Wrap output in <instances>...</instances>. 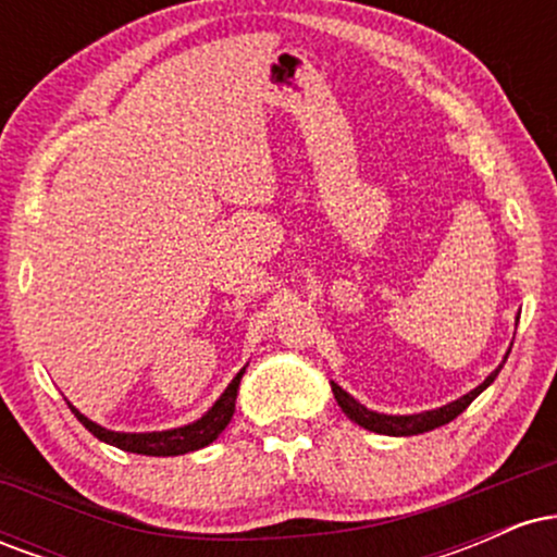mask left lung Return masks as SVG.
<instances>
[{"instance_id":"1","label":"left lung","mask_w":557,"mask_h":557,"mask_svg":"<svg viewBox=\"0 0 557 557\" xmlns=\"http://www.w3.org/2000/svg\"><path fill=\"white\" fill-rule=\"evenodd\" d=\"M516 322H519V317H516ZM510 354V350H508ZM508 354H505V359H508ZM503 359V363H505ZM500 367L492 372L487 380L482 382V385H476L471 393L461 395L458 400H450L445 403V406L440 408H432V411H421V413H380V411H372V408L361 406L359 400L354 398L350 393H345L341 385H335V382H330L332 385V395H335L337 406L343 408V413L348 417L350 421H356V424L363 426V430L369 432H376V434H389V437H411V434H421V432H430V430H437V426L447 424V421H453L458 417V413H463L466 408H469V403L476 398L479 393H484L492 382H495V376L500 374Z\"/></svg>"}]
</instances>
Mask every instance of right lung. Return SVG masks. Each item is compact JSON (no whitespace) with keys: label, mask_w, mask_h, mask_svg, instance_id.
<instances>
[{"label":"right lung","mask_w":557,"mask_h":557,"mask_svg":"<svg viewBox=\"0 0 557 557\" xmlns=\"http://www.w3.org/2000/svg\"><path fill=\"white\" fill-rule=\"evenodd\" d=\"M246 367L233 376V382L225 387V393L214 400V406L203 413L201 419L190 421V424L175 426V430H162V432H114L107 426L96 424L88 417H83L73 403H67L70 411L78 417V421L86 426L101 443L120 447V450L138 453V456H183V453L198 450V447L212 445L220 437L222 430L230 424L235 413V398H238V387Z\"/></svg>","instance_id":"obj_1"}]
</instances>
